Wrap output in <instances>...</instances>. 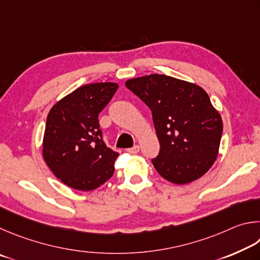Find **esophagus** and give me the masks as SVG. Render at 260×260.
Returning a JSON list of instances; mask_svg holds the SVG:
<instances>
[{
    "instance_id": "34e87169",
    "label": "esophagus",
    "mask_w": 260,
    "mask_h": 260,
    "mask_svg": "<svg viewBox=\"0 0 260 260\" xmlns=\"http://www.w3.org/2000/svg\"><path fill=\"white\" fill-rule=\"evenodd\" d=\"M126 152L130 154H137L139 152V146H134L133 148H127Z\"/></svg>"
}]
</instances>
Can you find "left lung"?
I'll return each mask as SVG.
<instances>
[{
  "label": "left lung",
  "mask_w": 260,
  "mask_h": 260,
  "mask_svg": "<svg viewBox=\"0 0 260 260\" xmlns=\"http://www.w3.org/2000/svg\"><path fill=\"white\" fill-rule=\"evenodd\" d=\"M125 86L152 111L160 153L152 163L163 178L185 185L207 174L219 153L222 120L201 86L151 74Z\"/></svg>",
  "instance_id": "8db88e82"
}]
</instances>
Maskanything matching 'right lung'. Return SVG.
Listing matches in <instances>:
<instances>
[{
	"instance_id": "obj_1",
	"label": "right lung",
	"mask_w": 260,
	"mask_h": 260,
	"mask_svg": "<svg viewBox=\"0 0 260 260\" xmlns=\"http://www.w3.org/2000/svg\"><path fill=\"white\" fill-rule=\"evenodd\" d=\"M117 88L114 82L82 85L50 109L43 136V158L68 187L89 192L114 174L118 153L105 145L98 115Z\"/></svg>"
}]
</instances>
